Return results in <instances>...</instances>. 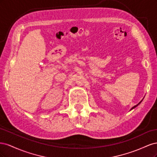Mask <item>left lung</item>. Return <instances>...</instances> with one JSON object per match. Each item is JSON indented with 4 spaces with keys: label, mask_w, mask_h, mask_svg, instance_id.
I'll list each match as a JSON object with an SVG mask.
<instances>
[{
    "label": "left lung",
    "mask_w": 157,
    "mask_h": 157,
    "mask_svg": "<svg viewBox=\"0 0 157 157\" xmlns=\"http://www.w3.org/2000/svg\"><path fill=\"white\" fill-rule=\"evenodd\" d=\"M140 103H139V104H140ZM137 105H136V106H134V107H133V108H132V109H134V107H136V106H137Z\"/></svg>",
    "instance_id": "left-lung-1"
}]
</instances>
